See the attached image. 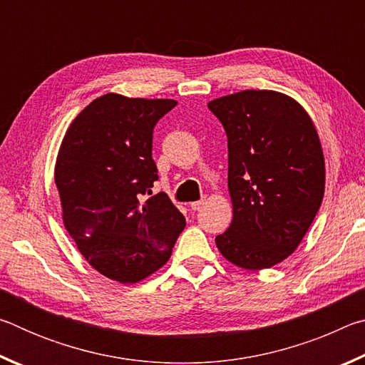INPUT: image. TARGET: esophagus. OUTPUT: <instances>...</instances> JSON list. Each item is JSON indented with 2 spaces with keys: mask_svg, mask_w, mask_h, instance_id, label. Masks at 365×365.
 Wrapping results in <instances>:
<instances>
[{
  "mask_svg": "<svg viewBox=\"0 0 365 365\" xmlns=\"http://www.w3.org/2000/svg\"><path fill=\"white\" fill-rule=\"evenodd\" d=\"M205 206V200H201V201H195V202H191L190 205V207H191V211H200V209Z\"/></svg>",
  "mask_w": 365,
  "mask_h": 365,
  "instance_id": "obj_1",
  "label": "esophagus"
}]
</instances>
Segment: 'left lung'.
I'll return each instance as SVG.
<instances>
[{
	"label": "left lung",
	"mask_w": 365,
	"mask_h": 365,
	"mask_svg": "<svg viewBox=\"0 0 365 365\" xmlns=\"http://www.w3.org/2000/svg\"><path fill=\"white\" fill-rule=\"evenodd\" d=\"M227 133L233 220L215 237L227 261L269 269L298 248L322 205L325 163L316 127L279 91L245 90L209 101Z\"/></svg>",
	"instance_id": "obj_1"
}]
</instances>
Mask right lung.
<instances>
[{"label": "right lung", "mask_w": 365, "mask_h": 365, "mask_svg": "<svg viewBox=\"0 0 365 365\" xmlns=\"http://www.w3.org/2000/svg\"><path fill=\"white\" fill-rule=\"evenodd\" d=\"M175 100L108 93L67 128L54 182L66 230L100 274L137 283L169 261L187 225L169 196L151 195L158 180L153 130Z\"/></svg>", "instance_id": "1"}]
</instances>
